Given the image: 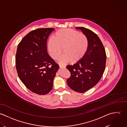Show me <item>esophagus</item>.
Wrapping results in <instances>:
<instances>
[{
  "instance_id": "1",
  "label": "esophagus",
  "mask_w": 127,
  "mask_h": 127,
  "mask_svg": "<svg viewBox=\"0 0 127 127\" xmlns=\"http://www.w3.org/2000/svg\"><path fill=\"white\" fill-rule=\"evenodd\" d=\"M59 67H60V68H66L65 66L61 65H59Z\"/></svg>"
}]
</instances>
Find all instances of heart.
<instances>
[{
	"label": "heart",
	"mask_w": 127,
	"mask_h": 127,
	"mask_svg": "<svg viewBox=\"0 0 127 127\" xmlns=\"http://www.w3.org/2000/svg\"><path fill=\"white\" fill-rule=\"evenodd\" d=\"M88 40L86 36L79 33L76 30L64 28L57 31L54 39L48 41V50L54 60H58L63 52L59 62L66 64L73 61L76 63L81 61L85 56L88 48Z\"/></svg>",
	"instance_id": "b5f03b06"
}]
</instances>
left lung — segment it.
<instances>
[{"label":"left lung","mask_w":127,"mask_h":127,"mask_svg":"<svg viewBox=\"0 0 127 127\" xmlns=\"http://www.w3.org/2000/svg\"><path fill=\"white\" fill-rule=\"evenodd\" d=\"M81 30L88 40V48L83 58L73 65L66 67L71 73L67 82L75 91L83 93L95 86L101 78L105 68L106 53L98 35L89 29L76 27Z\"/></svg>","instance_id":"1"}]
</instances>
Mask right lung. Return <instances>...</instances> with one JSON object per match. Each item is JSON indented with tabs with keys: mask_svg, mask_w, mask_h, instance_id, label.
<instances>
[{
	"mask_svg": "<svg viewBox=\"0 0 127 127\" xmlns=\"http://www.w3.org/2000/svg\"><path fill=\"white\" fill-rule=\"evenodd\" d=\"M52 28H39L28 33L19 44L16 55L18 75L32 92L45 95L52 89L59 68L47 52V41Z\"/></svg>",
	"mask_w": 127,
	"mask_h": 127,
	"instance_id": "1",
	"label": "right lung"
}]
</instances>
